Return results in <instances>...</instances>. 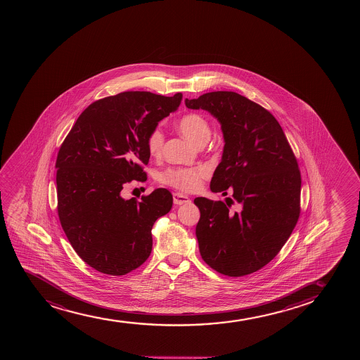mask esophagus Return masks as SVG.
<instances>
[{
    "label": "esophagus",
    "instance_id": "1",
    "mask_svg": "<svg viewBox=\"0 0 360 360\" xmlns=\"http://www.w3.org/2000/svg\"><path fill=\"white\" fill-rule=\"evenodd\" d=\"M173 200L174 204H176V205H184V204L191 202L190 198L182 193H174Z\"/></svg>",
    "mask_w": 360,
    "mask_h": 360
}]
</instances>
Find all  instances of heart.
Wrapping results in <instances>:
<instances>
[{"label":"heart","mask_w":360,"mask_h":360,"mask_svg":"<svg viewBox=\"0 0 360 360\" xmlns=\"http://www.w3.org/2000/svg\"><path fill=\"white\" fill-rule=\"evenodd\" d=\"M178 129L188 141L200 145L207 143L210 136V129L207 120L199 114L191 112L182 116L178 121ZM165 144V136L161 129H155L148 136V149L153 156H160ZM205 168H170L162 174V181L185 192H193L202 185L207 176Z\"/></svg>","instance_id":"obj_1"}]
</instances>
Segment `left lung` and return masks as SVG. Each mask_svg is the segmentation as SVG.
<instances>
[{"instance_id": "obj_1", "label": "left lung", "mask_w": 360, "mask_h": 360, "mask_svg": "<svg viewBox=\"0 0 360 360\" xmlns=\"http://www.w3.org/2000/svg\"><path fill=\"white\" fill-rule=\"evenodd\" d=\"M185 104L221 124L224 153L210 190L224 195L231 191L227 204L195 199L200 256L227 276L255 273L280 252L299 219L302 178L295 156L276 119L244 96L207 92ZM234 201L238 212L230 210Z\"/></svg>"}]
</instances>
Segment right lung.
Returning a JSON list of instances; mask_svg holds the SVG:
<instances>
[{
  "instance_id": "1",
  "label": "right lung",
  "mask_w": 360,
  "mask_h": 360,
  "mask_svg": "<svg viewBox=\"0 0 360 360\" xmlns=\"http://www.w3.org/2000/svg\"><path fill=\"white\" fill-rule=\"evenodd\" d=\"M182 95L127 91L96 101L79 116L56 160L58 211L72 248L97 271L120 276L141 266L153 250L155 221L169 212L173 195L156 188L124 199L132 180L145 181L148 136L178 110Z\"/></svg>"
}]
</instances>
